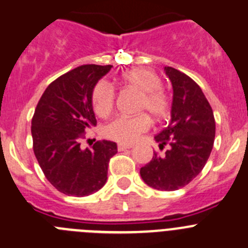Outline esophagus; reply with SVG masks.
<instances>
[{"mask_svg": "<svg viewBox=\"0 0 248 248\" xmlns=\"http://www.w3.org/2000/svg\"><path fill=\"white\" fill-rule=\"evenodd\" d=\"M131 148H133V145L132 144H124V143H120L119 145H117V149L121 152V150H126V149H131Z\"/></svg>", "mask_w": 248, "mask_h": 248, "instance_id": "34e87169", "label": "esophagus"}]
</instances>
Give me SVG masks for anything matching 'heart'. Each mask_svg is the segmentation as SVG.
Returning <instances> with one entry per match:
<instances>
[{"label":"heart","instance_id":"1","mask_svg":"<svg viewBox=\"0 0 248 248\" xmlns=\"http://www.w3.org/2000/svg\"><path fill=\"white\" fill-rule=\"evenodd\" d=\"M121 82L127 87L140 93L138 108L148 111L153 117L160 119L168 112L169 96L161 89V79L155 72L147 68H133L121 75ZM116 93L111 84L100 80L95 84L92 93V103L94 112L98 116H108L112 111ZM150 119L147 113L136 116H117L111 120L104 128V133L110 140L120 143H133L140 136L150 128Z\"/></svg>","mask_w":248,"mask_h":248}]
</instances>
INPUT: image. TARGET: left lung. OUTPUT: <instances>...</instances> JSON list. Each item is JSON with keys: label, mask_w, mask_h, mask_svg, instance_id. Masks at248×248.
<instances>
[{"label": "left lung", "mask_w": 248, "mask_h": 248, "mask_svg": "<svg viewBox=\"0 0 248 248\" xmlns=\"http://www.w3.org/2000/svg\"><path fill=\"white\" fill-rule=\"evenodd\" d=\"M173 89L171 120L155 136L163 155L154 153L152 160L140 169L148 186L160 191H175L188 185L203 170L215 137L212 106L200 85L172 67H165Z\"/></svg>", "instance_id": "1"}]
</instances>
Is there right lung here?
Segmentation results:
<instances>
[{
    "mask_svg": "<svg viewBox=\"0 0 248 248\" xmlns=\"http://www.w3.org/2000/svg\"><path fill=\"white\" fill-rule=\"evenodd\" d=\"M110 64H83L51 83L31 119L33 149L44 175L57 191L84 197L99 191L108 180V161L116 143L98 140L82 149L85 131L96 126L92 93Z\"/></svg>",
    "mask_w": 248,
    "mask_h": 248,
    "instance_id": "right-lung-1",
    "label": "right lung"
}]
</instances>
